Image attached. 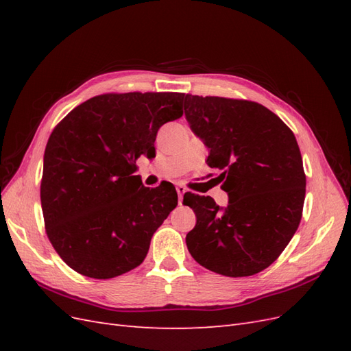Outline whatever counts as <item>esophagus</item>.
I'll list each match as a JSON object with an SVG mask.
<instances>
[{
  "label": "esophagus",
  "instance_id": "obj_1",
  "mask_svg": "<svg viewBox=\"0 0 351 351\" xmlns=\"http://www.w3.org/2000/svg\"><path fill=\"white\" fill-rule=\"evenodd\" d=\"M176 190H177V195H178V205H182V202H183V195L187 192V189H186L184 186H177V187H176Z\"/></svg>",
  "mask_w": 351,
  "mask_h": 351
}]
</instances>
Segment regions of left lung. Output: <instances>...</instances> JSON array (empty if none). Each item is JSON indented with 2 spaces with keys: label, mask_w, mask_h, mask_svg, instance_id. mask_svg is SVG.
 Returning <instances> with one entry per match:
<instances>
[{
  "label": "left lung",
  "mask_w": 351,
  "mask_h": 351,
  "mask_svg": "<svg viewBox=\"0 0 351 351\" xmlns=\"http://www.w3.org/2000/svg\"><path fill=\"white\" fill-rule=\"evenodd\" d=\"M184 115L222 171L228 205L186 193L196 214L186 236L193 259L226 277H249L277 259L300 224L306 176L299 145L278 115L263 105L186 95Z\"/></svg>",
  "instance_id": "obj_1"
}]
</instances>
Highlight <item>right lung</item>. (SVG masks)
Here are the masks:
<instances>
[{
    "label": "right lung",
    "mask_w": 351,
    "mask_h": 351,
    "mask_svg": "<svg viewBox=\"0 0 351 351\" xmlns=\"http://www.w3.org/2000/svg\"><path fill=\"white\" fill-rule=\"evenodd\" d=\"M183 99L176 92L99 95L51 133L40 204L48 239L71 269L107 280L146 258L177 192L167 182L145 187L136 159L155 156L159 127L183 115Z\"/></svg>",
    "instance_id": "1"
}]
</instances>
